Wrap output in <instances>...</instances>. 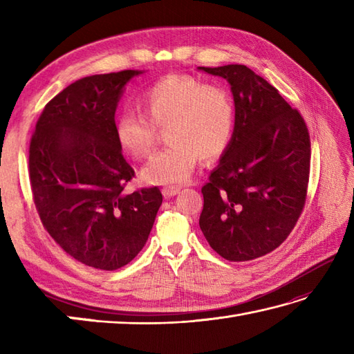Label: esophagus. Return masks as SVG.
Wrapping results in <instances>:
<instances>
[{
  "mask_svg": "<svg viewBox=\"0 0 354 354\" xmlns=\"http://www.w3.org/2000/svg\"><path fill=\"white\" fill-rule=\"evenodd\" d=\"M161 192H162L164 198H171V196H175V194L181 192V189H179V187H175V185H169V187H164Z\"/></svg>",
  "mask_w": 354,
  "mask_h": 354,
  "instance_id": "obj_1",
  "label": "esophagus"
}]
</instances>
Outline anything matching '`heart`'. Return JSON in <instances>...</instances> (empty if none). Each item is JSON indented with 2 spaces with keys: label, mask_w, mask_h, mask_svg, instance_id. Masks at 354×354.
Returning a JSON list of instances; mask_svg holds the SVG:
<instances>
[{
  "label": "heart",
  "mask_w": 354,
  "mask_h": 354,
  "mask_svg": "<svg viewBox=\"0 0 354 354\" xmlns=\"http://www.w3.org/2000/svg\"><path fill=\"white\" fill-rule=\"evenodd\" d=\"M144 114L123 111L115 120V138L124 152L145 158L153 149L156 126L169 123L170 145L149 158L141 176L149 184H181L192 176L199 158L213 161L228 149L236 109L227 88L189 74H169L141 95Z\"/></svg>",
  "instance_id": "heart-1"
}]
</instances>
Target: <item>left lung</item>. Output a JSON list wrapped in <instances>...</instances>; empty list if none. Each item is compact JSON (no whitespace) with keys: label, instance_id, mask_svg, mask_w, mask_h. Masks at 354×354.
Listing matches in <instances>:
<instances>
[{"label":"left lung","instance_id":"8db88e82","mask_svg":"<svg viewBox=\"0 0 354 354\" xmlns=\"http://www.w3.org/2000/svg\"><path fill=\"white\" fill-rule=\"evenodd\" d=\"M199 70L227 79L236 106L234 132L202 187L199 227L230 261L263 257L295 227L307 198L310 137L304 118L245 65Z\"/></svg>","mask_w":354,"mask_h":354}]
</instances>
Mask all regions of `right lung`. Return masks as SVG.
<instances>
[{
    "label": "right lung",
    "mask_w": 354,
    "mask_h": 354,
    "mask_svg": "<svg viewBox=\"0 0 354 354\" xmlns=\"http://www.w3.org/2000/svg\"><path fill=\"white\" fill-rule=\"evenodd\" d=\"M141 71L95 74L45 104L28 149L33 202L44 228L73 259L115 270L135 259L150 234L162 194L126 193L135 176L115 138L124 85Z\"/></svg>",
    "instance_id": "1"
}]
</instances>
